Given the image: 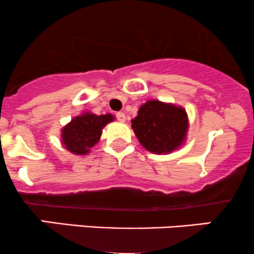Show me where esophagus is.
Here are the masks:
<instances>
[{
	"label": "esophagus",
	"mask_w": 254,
	"mask_h": 254,
	"mask_svg": "<svg viewBox=\"0 0 254 254\" xmlns=\"http://www.w3.org/2000/svg\"><path fill=\"white\" fill-rule=\"evenodd\" d=\"M115 116H116V119H118V120L121 121V122H124L125 120H126V115H125V113H122V112L116 113Z\"/></svg>",
	"instance_id": "obj_1"
}]
</instances>
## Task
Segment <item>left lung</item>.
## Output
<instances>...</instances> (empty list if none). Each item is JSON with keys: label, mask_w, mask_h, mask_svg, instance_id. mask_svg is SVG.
<instances>
[{"label": "left lung", "mask_w": 254, "mask_h": 254, "mask_svg": "<svg viewBox=\"0 0 254 254\" xmlns=\"http://www.w3.org/2000/svg\"><path fill=\"white\" fill-rule=\"evenodd\" d=\"M132 128L146 150L169 153L186 140L187 113L181 107L152 100L140 107L138 116L132 120Z\"/></svg>", "instance_id": "obj_1"}]
</instances>
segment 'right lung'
Returning <instances> with one entry per match:
<instances>
[{"label":"right lung","mask_w":254,"mask_h":254,"mask_svg":"<svg viewBox=\"0 0 254 254\" xmlns=\"http://www.w3.org/2000/svg\"><path fill=\"white\" fill-rule=\"evenodd\" d=\"M114 120L113 115H95L90 113L76 116L63 128V144L74 154H85L100 140L102 128Z\"/></svg>","instance_id":"obj_1"}]
</instances>
